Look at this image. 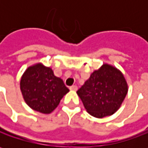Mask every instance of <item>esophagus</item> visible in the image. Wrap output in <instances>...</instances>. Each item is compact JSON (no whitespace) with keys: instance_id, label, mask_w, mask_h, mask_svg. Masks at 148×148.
I'll list each match as a JSON object with an SVG mask.
<instances>
[{"instance_id":"esophagus-1","label":"esophagus","mask_w":148,"mask_h":148,"mask_svg":"<svg viewBox=\"0 0 148 148\" xmlns=\"http://www.w3.org/2000/svg\"><path fill=\"white\" fill-rule=\"evenodd\" d=\"M70 90H77V86H76V85H73V86H70Z\"/></svg>"}]
</instances>
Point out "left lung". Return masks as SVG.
Returning a JSON list of instances; mask_svg holds the SVG:
<instances>
[{
	"instance_id": "obj_1",
	"label": "left lung",
	"mask_w": 148,
	"mask_h": 148,
	"mask_svg": "<svg viewBox=\"0 0 148 148\" xmlns=\"http://www.w3.org/2000/svg\"><path fill=\"white\" fill-rule=\"evenodd\" d=\"M128 92L123 74L105 64L95 71L77 91L86 111L95 118H104L118 110Z\"/></svg>"
}]
</instances>
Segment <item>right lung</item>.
I'll return each instance as SVG.
<instances>
[{
    "mask_svg": "<svg viewBox=\"0 0 148 148\" xmlns=\"http://www.w3.org/2000/svg\"><path fill=\"white\" fill-rule=\"evenodd\" d=\"M20 90L27 105L43 114L51 113L69 91L62 80L54 76L51 68L41 64L26 70L20 81Z\"/></svg>",
    "mask_w": 148,
    "mask_h": 148,
    "instance_id": "right-lung-1",
    "label": "right lung"
}]
</instances>
